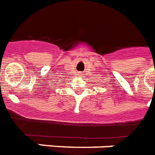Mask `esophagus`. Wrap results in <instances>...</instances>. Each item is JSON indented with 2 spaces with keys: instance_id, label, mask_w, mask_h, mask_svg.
Instances as JSON below:
<instances>
[{
  "instance_id": "esophagus-1",
  "label": "esophagus",
  "mask_w": 155,
  "mask_h": 155,
  "mask_svg": "<svg viewBox=\"0 0 155 155\" xmlns=\"http://www.w3.org/2000/svg\"><path fill=\"white\" fill-rule=\"evenodd\" d=\"M78 77L82 76V74H81V73H78Z\"/></svg>"
}]
</instances>
